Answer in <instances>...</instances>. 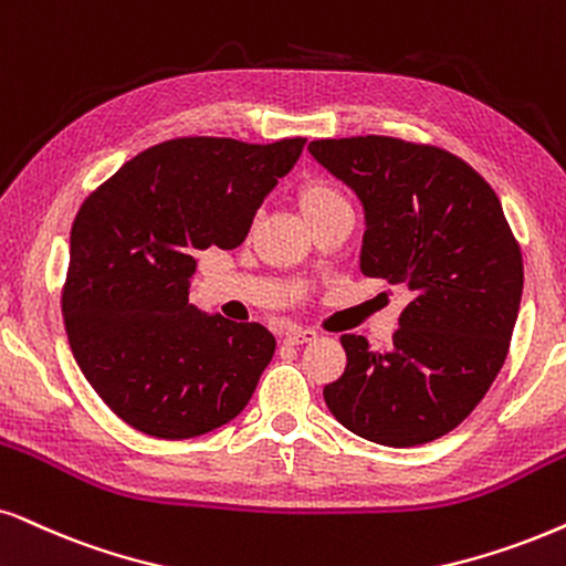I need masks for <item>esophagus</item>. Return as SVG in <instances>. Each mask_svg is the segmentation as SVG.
Listing matches in <instances>:
<instances>
[{
  "label": "esophagus",
  "instance_id": "esophagus-1",
  "mask_svg": "<svg viewBox=\"0 0 566 566\" xmlns=\"http://www.w3.org/2000/svg\"><path fill=\"white\" fill-rule=\"evenodd\" d=\"M316 332L313 328H303V326H290L287 334H284V339L290 342V345H305V342H313L316 339Z\"/></svg>",
  "mask_w": 566,
  "mask_h": 566
}]
</instances>
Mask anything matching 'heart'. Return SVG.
<instances>
[{
    "instance_id": "1",
    "label": "heart",
    "mask_w": 566,
    "mask_h": 566,
    "mask_svg": "<svg viewBox=\"0 0 566 566\" xmlns=\"http://www.w3.org/2000/svg\"><path fill=\"white\" fill-rule=\"evenodd\" d=\"M297 203H300V211H303L305 219H313L318 217V213H326V211H334V209H345L347 200L342 198V192L334 188L332 182L326 180H313L300 188V196H297Z\"/></svg>"
}]
</instances>
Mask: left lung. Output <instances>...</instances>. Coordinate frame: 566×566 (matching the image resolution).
<instances>
[{"mask_svg":"<svg viewBox=\"0 0 566 566\" xmlns=\"http://www.w3.org/2000/svg\"><path fill=\"white\" fill-rule=\"evenodd\" d=\"M313 159L366 217L360 271L405 284L389 349L345 334L347 368L324 399L347 431L418 447L475 410L499 376L522 300V255L496 192L436 146L399 138L313 140Z\"/></svg>","mask_w":566,"mask_h":566,"instance_id":"obj_1","label":"left lung"}]
</instances>
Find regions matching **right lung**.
Here are the masks:
<instances>
[{
  "label": "right lung",
  "instance_id": "add662e5",
  "mask_svg": "<svg viewBox=\"0 0 566 566\" xmlns=\"http://www.w3.org/2000/svg\"><path fill=\"white\" fill-rule=\"evenodd\" d=\"M303 146L167 140L123 164L81 206L62 316L83 376L127 426L192 439L245 410L274 357V334L198 311L190 279L203 250L248 238Z\"/></svg>",
  "mask_w": 566,
  "mask_h": 566
}]
</instances>
